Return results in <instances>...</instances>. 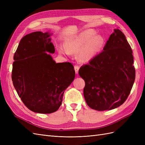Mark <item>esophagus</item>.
I'll return each instance as SVG.
<instances>
[{"instance_id": "esophagus-1", "label": "esophagus", "mask_w": 145, "mask_h": 145, "mask_svg": "<svg viewBox=\"0 0 145 145\" xmlns=\"http://www.w3.org/2000/svg\"><path fill=\"white\" fill-rule=\"evenodd\" d=\"M74 69H75V71L76 74H78V70H79V67L78 65H75L74 66Z\"/></svg>"}]
</instances>
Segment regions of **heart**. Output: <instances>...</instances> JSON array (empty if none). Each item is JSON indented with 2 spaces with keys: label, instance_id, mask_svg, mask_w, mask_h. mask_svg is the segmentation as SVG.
Masks as SVG:
<instances>
[{
  "label": "heart",
  "instance_id": "b5f03b06",
  "mask_svg": "<svg viewBox=\"0 0 145 145\" xmlns=\"http://www.w3.org/2000/svg\"><path fill=\"white\" fill-rule=\"evenodd\" d=\"M105 45V39L95 31L87 29L72 37L65 45L69 52H78V59L82 62H88L97 56ZM60 52L63 48H60Z\"/></svg>",
  "mask_w": 145,
  "mask_h": 145
}]
</instances>
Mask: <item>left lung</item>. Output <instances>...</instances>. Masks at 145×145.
Listing matches in <instances>:
<instances>
[{
  "label": "left lung",
  "instance_id": "8db88e82",
  "mask_svg": "<svg viewBox=\"0 0 145 145\" xmlns=\"http://www.w3.org/2000/svg\"><path fill=\"white\" fill-rule=\"evenodd\" d=\"M133 64V51L125 34L114 29L103 51L78 71L85 82L83 95L87 105L105 111L123 103L135 80Z\"/></svg>",
  "mask_w": 145,
  "mask_h": 145
}]
</instances>
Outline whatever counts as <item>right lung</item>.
I'll return each mask as SVG.
<instances>
[{
  "mask_svg": "<svg viewBox=\"0 0 145 145\" xmlns=\"http://www.w3.org/2000/svg\"><path fill=\"white\" fill-rule=\"evenodd\" d=\"M49 32H33L20 40L14 56L12 81L19 97L29 110L56 112L65 89L75 78L69 62L56 63L50 53L55 48Z\"/></svg>",
  "mask_w": 145,
  "mask_h": 145,
  "instance_id": "right-lung-1",
  "label": "right lung"
}]
</instances>
